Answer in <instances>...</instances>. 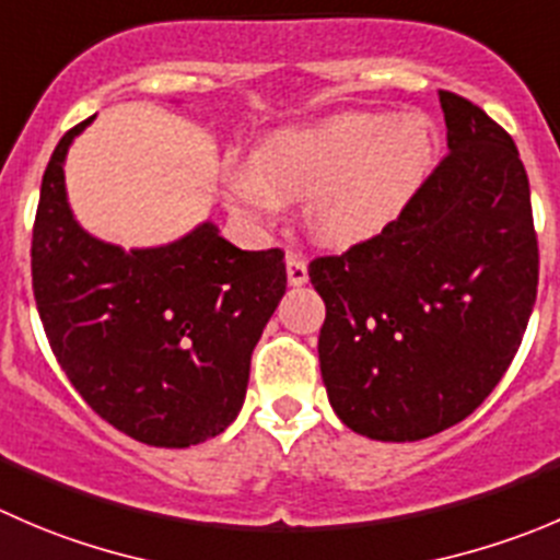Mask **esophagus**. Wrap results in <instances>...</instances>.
I'll return each mask as SVG.
<instances>
[{
  "label": "esophagus",
  "mask_w": 560,
  "mask_h": 560,
  "mask_svg": "<svg viewBox=\"0 0 560 560\" xmlns=\"http://www.w3.org/2000/svg\"><path fill=\"white\" fill-rule=\"evenodd\" d=\"M287 279H290L292 287H303L308 281L306 259L301 254H287Z\"/></svg>",
  "instance_id": "34e87169"
}]
</instances>
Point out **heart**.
<instances>
[{
  "label": "heart",
  "mask_w": 560,
  "mask_h": 560,
  "mask_svg": "<svg viewBox=\"0 0 560 560\" xmlns=\"http://www.w3.org/2000/svg\"><path fill=\"white\" fill-rule=\"evenodd\" d=\"M435 148L424 114H334L270 133L254 150V172H235L226 194L248 219H273L279 199H308V232L323 246L352 248L399 219L430 177Z\"/></svg>",
  "instance_id": "b5f03b06"
}]
</instances>
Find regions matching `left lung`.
Segmentation results:
<instances>
[{
	"label": "left lung",
	"instance_id": "obj_1",
	"mask_svg": "<svg viewBox=\"0 0 560 560\" xmlns=\"http://www.w3.org/2000/svg\"><path fill=\"white\" fill-rule=\"evenodd\" d=\"M441 106L448 155L399 219L308 265L330 407L372 441H421L468 418L534 312L539 246L517 148L465 97L441 90Z\"/></svg>",
	"mask_w": 560,
	"mask_h": 560
}]
</instances>
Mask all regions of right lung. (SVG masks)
Segmentation results:
<instances>
[{"mask_svg": "<svg viewBox=\"0 0 560 560\" xmlns=\"http://www.w3.org/2000/svg\"><path fill=\"white\" fill-rule=\"evenodd\" d=\"M46 166L32 230V290L48 345L81 399L148 446L186 448L224 432L246 399L252 352L287 290L284 252H243L205 221L155 248L97 241Z\"/></svg>", "mask_w": 560, "mask_h": 560, "instance_id": "obj_1", "label": "right lung"}]
</instances>
